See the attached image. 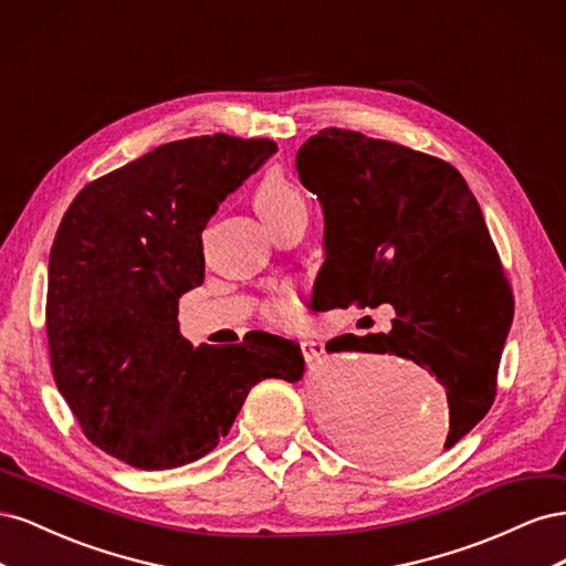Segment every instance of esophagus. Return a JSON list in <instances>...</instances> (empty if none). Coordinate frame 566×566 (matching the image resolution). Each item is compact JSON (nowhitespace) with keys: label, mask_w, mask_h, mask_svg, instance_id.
<instances>
[{"label":"esophagus","mask_w":566,"mask_h":566,"mask_svg":"<svg viewBox=\"0 0 566 566\" xmlns=\"http://www.w3.org/2000/svg\"><path fill=\"white\" fill-rule=\"evenodd\" d=\"M300 347H302V354H304L306 361H318V358H321L323 352H325L323 342H321V339H314V337H304V339L300 342Z\"/></svg>","instance_id":"obj_1"}]
</instances>
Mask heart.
<instances>
[{"mask_svg":"<svg viewBox=\"0 0 566 566\" xmlns=\"http://www.w3.org/2000/svg\"><path fill=\"white\" fill-rule=\"evenodd\" d=\"M254 210L260 214L266 224L276 221L279 217L287 214L293 208H300L304 205L302 193L297 191V186L290 181L283 172H266L260 184L254 188ZM271 314L279 318H287L293 314V300H281L271 306Z\"/></svg>","mask_w":566,"mask_h":566,"instance_id":"heart-1","label":"heart"}]
</instances>
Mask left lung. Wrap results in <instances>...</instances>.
I'll use <instances>...</instances> for the list:
<instances>
[{
  "label": "left lung",
  "mask_w": 566,
  "mask_h": 566,
  "mask_svg": "<svg viewBox=\"0 0 566 566\" xmlns=\"http://www.w3.org/2000/svg\"><path fill=\"white\" fill-rule=\"evenodd\" d=\"M295 165L323 210L312 310L397 312L389 333L339 335L328 352L397 354L434 373L447 387L451 449L489 413L515 314L470 186L439 158L337 127L310 136ZM380 462H416V453L389 439Z\"/></svg>",
  "instance_id": "8db88e82"
}]
</instances>
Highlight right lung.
Returning a JSON list of instances; mask_svg holds the SVG:
<instances>
[{
	"label": "right lung",
	"instance_id": "1",
	"mask_svg": "<svg viewBox=\"0 0 566 566\" xmlns=\"http://www.w3.org/2000/svg\"><path fill=\"white\" fill-rule=\"evenodd\" d=\"M279 146L214 134L153 148L84 186L49 254L54 380L82 432L139 470L181 468L227 437L250 389L297 382V342L254 331L200 345L179 297L205 281L202 229Z\"/></svg>",
	"mask_w": 566,
	"mask_h": 566
}]
</instances>
